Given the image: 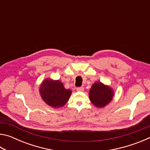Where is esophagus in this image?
<instances>
[{"instance_id":"obj_1","label":"esophagus","mask_w":150,"mask_h":150,"mask_svg":"<svg viewBox=\"0 0 150 150\" xmlns=\"http://www.w3.org/2000/svg\"><path fill=\"white\" fill-rule=\"evenodd\" d=\"M77 91H79V92H82V91H84V88L83 87H77L76 88Z\"/></svg>"}]
</instances>
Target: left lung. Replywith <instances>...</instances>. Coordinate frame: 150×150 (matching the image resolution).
<instances>
[{
    "instance_id": "obj_1",
    "label": "left lung",
    "mask_w": 150,
    "mask_h": 150,
    "mask_svg": "<svg viewBox=\"0 0 150 150\" xmlns=\"http://www.w3.org/2000/svg\"><path fill=\"white\" fill-rule=\"evenodd\" d=\"M89 99L97 108H103L111 102L115 95L114 91L108 85L95 82L90 88Z\"/></svg>"
}]
</instances>
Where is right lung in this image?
<instances>
[{
	"label": "right lung",
	"instance_id": "add662e5",
	"mask_svg": "<svg viewBox=\"0 0 150 150\" xmlns=\"http://www.w3.org/2000/svg\"><path fill=\"white\" fill-rule=\"evenodd\" d=\"M39 91L43 100L47 105L55 108L64 106L72 93L70 89H66L60 81L50 78L42 81Z\"/></svg>",
	"mask_w": 150,
	"mask_h": 150
}]
</instances>
